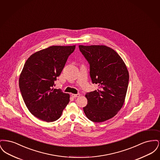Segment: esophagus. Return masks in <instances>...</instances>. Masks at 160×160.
Here are the masks:
<instances>
[{
    "instance_id": "34e87169",
    "label": "esophagus",
    "mask_w": 160,
    "mask_h": 160,
    "mask_svg": "<svg viewBox=\"0 0 160 160\" xmlns=\"http://www.w3.org/2000/svg\"><path fill=\"white\" fill-rule=\"evenodd\" d=\"M80 96V93H77V94H73V93H72V94H71V97H73V98L79 97Z\"/></svg>"
}]
</instances>
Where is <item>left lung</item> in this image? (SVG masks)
Listing matches in <instances>:
<instances>
[{"instance_id":"obj_1","label":"left lung","mask_w":160,"mask_h":160,"mask_svg":"<svg viewBox=\"0 0 160 160\" xmlns=\"http://www.w3.org/2000/svg\"><path fill=\"white\" fill-rule=\"evenodd\" d=\"M89 62L92 83L99 89L86 94L83 107L92 122H102L114 117L123 105L128 86L129 73L121 56L106 46H79Z\"/></svg>"}]
</instances>
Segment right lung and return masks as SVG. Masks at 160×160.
<instances>
[{"label":"right lung","instance_id":"obj_1","mask_svg":"<svg viewBox=\"0 0 160 160\" xmlns=\"http://www.w3.org/2000/svg\"><path fill=\"white\" fill-rule=\"evenodd\" d=\"M75 48L51 46L32 54L24 63L19 88L29 112L42 121L58 120L69 103L68 93L53 87Z\"/></svg>","mask_w":160,"mask_h":160}]
</instances>
